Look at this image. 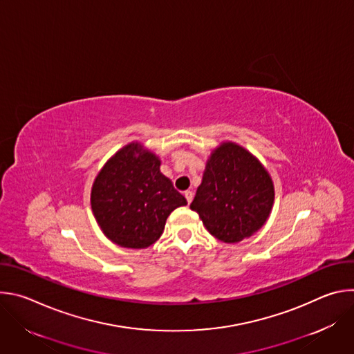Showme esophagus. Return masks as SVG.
I'll return each mask as SVG.
<instances>
[{"instance_id":"esophagus-1","label":"esophagus","mask_w":354,"mask_h":354,"mask_svg":"<svg viewBox=\"0 0 354 354\" xmlns=\"http://www.w3.org/2000/svg\"><path fill=\"white\" fill-rule=\"evenodd\" d=\"M185 197H186V200H187V203H190V201L193 200V192H192V190H186V192H185Z\"/></svg>"}]
</instances>
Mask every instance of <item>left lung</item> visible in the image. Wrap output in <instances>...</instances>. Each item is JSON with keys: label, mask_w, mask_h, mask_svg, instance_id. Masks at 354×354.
<instances>
[{"label": "left lung", "mask_w": 354, "mask_h": 354, "mask_svg": "<svg viewBox=\"0 0 354 354\" xmlns=\"http://www.w3.org/2000/svg\"><path fill=\"white\" fill-rule=\"evenodd\" d=\"M274 186L269 172L243 147L227 141L209 158L190 209L225 243L254 235L270 216Z\"/></svg>", "instance_id": "obj_1"}]
</instances>
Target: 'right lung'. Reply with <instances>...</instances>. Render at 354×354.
Instances as JSON below:
<instances>
[{"mask_svg":"<svg viewBox=\"0 0 354 354\" xmlns=\"http://www.w3.org/2000/svg\"><path fill=\"white\" fill-rule=\"evenodd\" d=\"M160 158L130 142L99 171L91 207L102 232L116 245L142 249L164 232L168 216L186 198L160 171Z\"/></svg>","mask_w":354,"mask_h":354,"instance_id":"add662e5","label":"right lung"}]
</instances>
